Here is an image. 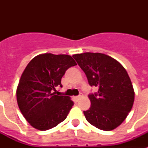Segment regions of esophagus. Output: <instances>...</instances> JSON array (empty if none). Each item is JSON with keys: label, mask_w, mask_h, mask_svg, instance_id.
<instances>
[{"label": "esophagus", "mask_w": 148, "mask_h": 148, "mask_svg": "<svg viewBox=\"0 0 148 148\" xmlns=\"http://www.w3.org/2000/svg\"><path fill=\"white\" fill-rule=\"evenodd\" d=\"M81 95H79V96H77V97H74V99H75V100H76L77 101H79V99L81 98Z\"/></svg>", "instance_id": "34e87169"}]
</instances>
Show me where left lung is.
Here are the masks:
<instances>
[{"label": "left lung", "instance_id": "8db88e82", "mask_svg": "<svg viewBox=\"0 0 148 148\" xmlns=\"http://www.w3.org/2000/svg\"><path fill=\"white\" fill-rule=\"evenodd\" d=\"M73 58L85 73L91 87L98 91L90 94L91 105L84 114L93 126L111 131L124 121L131 111L134 91L127 72L118 61L101 53L74 54Z\"/></svg>", "mask_w": 148, "mask_h": 148}]
</instances>
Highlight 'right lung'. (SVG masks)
Here are the masks:
<instances>
[{
  "mask_svg": "<svg viewBox=\"0 0 148 148\" xmlns=\"http://www.w3.org/2000/svg\"><path fill=\"white\" fill-rule=\"evenodd\" d=\"M77 65L70 55L44 53L29 62L17 88V104L34 128L47 131L64 121L74 102L67 96L55 95L62 88L61 78L69 67Z\"/></svg>",
  "mask_w": 148,
  "mask_h": 148,
  "instance_id": "1",
  "label": "right lung"
}]
</instances>
